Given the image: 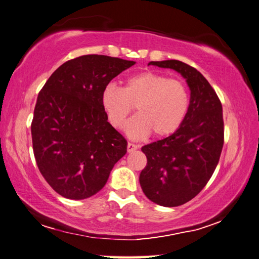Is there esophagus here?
<instances>
[{"mask_svg":"<svg viewBox=\"0 0 259 259\" xmlns=\"http://www.w3.org/2000/svg\"><path fill=\"white\" fill-rule=\"evenodd\" d=\"M137 149H138V146L135 144H131V142H128V146H126V150H128V152H134Z\"/></svg>","mask_w":259,"mask_h":259,"instance_id":"34e87169","label":"esophagus"}]
</instances>
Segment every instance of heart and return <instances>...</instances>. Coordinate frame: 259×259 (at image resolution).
<instances>
[{
  "mask_svg": "<svg viewBox=\"0 0 259 259\" xmlns=\"http://www.w3.org/2000/svg\"><path fill=\"white\" fill-rule=\"evenodd\" d=\"M101 104L109 122L115 128L125 122L136 106L139 114L125 125L131 137L142 138L151 133L166 137L183 124L189 110L190 95L183 81L145 71L130 76L122 89L108 84L102 90Z\"/></svg>",
  "mask_w": 259,
  "mask_h": 259,
  "instance_id": "obj_1",
  "label": "heart"
}]
</instances>
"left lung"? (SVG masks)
<instances>
[{
  "mask_svg": "<svg viewBox=\"0 0 259 259\" xmlns=\"http://www.w3.org/2000/svg\"><path fill=\"white\" fill-rule=\"evenodd\" d=\"M174 69L190 89L189 110L171 136L141 148L147 166L139 177L142 191L155 203L177 207L196 197L216 169L224 146L223 107L199 71L178 60L149 65Z\"/></svg>",
  "mask_w": 259,
  "mask_h": 259,
  "instance_id": "obj_1",
  "label": "left lung"
}]
</instances>
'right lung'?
<instances>
[{"label": "right lung", "instance_id": "right-lung-1", "mask_svg": "<svg viewBox=\"0 0 259 259\" xmlns=\"http://www.w3.org/2000/svg\"><path fill=\"white\" fill-rule=\"evenodd\" d=\"M135 61L89 54L59 67L38 92L31 123L33 153L43 178L68 199H85L107 184L126 152L108 122L101 93Z\"/></svg>", "mask_w": 259, "mask_h": 259}]
</instances>
